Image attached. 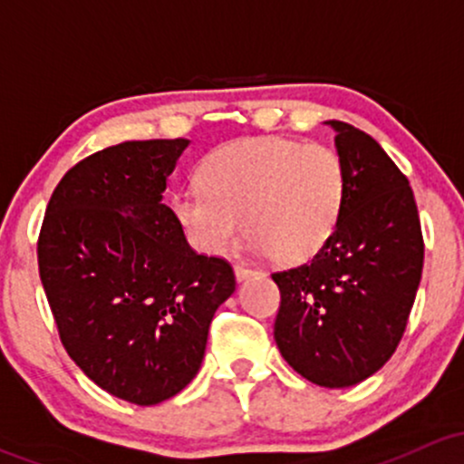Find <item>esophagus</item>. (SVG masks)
<instances>
[{
  "label": "esophagus",
  "mask_w": 464,
  "mask_h": 464,
  "mask_svg": "<svg viewBox=\"0 0 464 464\" xmlns=\"http://www.w3.org/2000/svg\"><path fill=\"white\" fill-rule=\"evenodd\" d=\"M251 276H256V271L254 269H249V266H245V265H236V278L240 280H246V278H251Z\"/></svg>",
  "instance_id": "esophagus-1"
}]
</instances>
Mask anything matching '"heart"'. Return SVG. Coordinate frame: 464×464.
Here are the masks:
<instances>
[{
  "label": "heart",
  "instance_id": "b5f03b06",
  "mask_svg": "<svg viewBox=\"0 0 464 464\" xmlns=\"http://www.w3.org/2000/svg\"><path fill=\"white\" fill-rule=\"evenodd\" d=\"M345 190L343 161L327 145L242 139L204 159L199 184L177 190L172 213L202 254H224L245 228L254 254L296 265L334 236Z\"/></svg>",
  "mask_w": 464,
  "mask_h": 464
}]
</instances>
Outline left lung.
<instances>
[{
    "label": "left lung",
    "instance_id": "obj_1",
    "mask_svg": "<svg viewBox=\"0 0 464 464\" xmlns=\"http://www.w3.org/2000/svg\"><path fill=\"white\" fill-rule=\"evenodd\" d=\"M327 125L348 181L343 215L314 258L271 274L280 289L274 339L298 375L345 388L377 372L400 345L424 240L409 179L382 145L343 121Z\"/></svg>",
    "mask_w": 464,
    "mask_h": 464
}]
</instances>
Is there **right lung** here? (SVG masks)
<instances>
[{
  "label": "right lung",
  "instance_id": "obj_1",
  "mask_svg": "<svg viewBox=\"0 0 464 464\" xmlns=\"http://www.w3.org/2000/svg\"><path fill=\"white\" fill-rule=\"evenodd\" d=\"M188 139L125 141L60 179L37 266L60 341L96 386L139 406L184 391L202 366L231 265L199 256L161 204Z\"/></svg>",
  "mask_w": 464,
  "mask_h": 464
}]
</instances>
